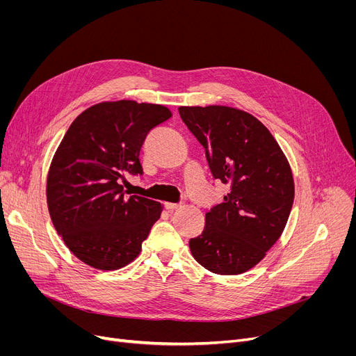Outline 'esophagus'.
Segmentation results:
<instances>
[{
    "mask_svg": "<svg viewBox=\"0 0 356 356\" xmlns=\"http://www.w3.org/2000/svg\"><path fill=\"white\" fill-rule=\"evenodd\" d=\"M164 208L167 211H176L180 208V204L179 203H164Z\"/></svg>",
    "mask_w": 356,
    "mask_h": 356,
    "instance_id": "34e87169",
    "label": "esophagus"
}]
</instances>
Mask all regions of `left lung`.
Instances as JSON below:
<instances>
[{
    "mask_svg": "<svg viewBox=\"0 0 356 356\" xmlns=\"http://www.w3.org/2000/svg\"><path fill=\"white\" fill-rule=\"evenodd\" d=\"M179 114L207 152L215 179L229 184L192 238L193 258L207 270L236 275L255 267L282 236L294 200L287 157L268 128L231 106H180Z\"/></svg>",
    "mask_w": 356,
    "mask_h": 356,
    "instance_id": "obj_1",
    "label": "left lung"
}]
</instances>
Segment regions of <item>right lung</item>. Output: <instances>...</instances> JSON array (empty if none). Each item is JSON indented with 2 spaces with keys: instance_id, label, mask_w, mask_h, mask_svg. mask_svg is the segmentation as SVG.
<instances>
[{
  "instance_id": "add662e5",
  "label": "right lung",
  "mask_w": 356,
  "mask_h": 356,
  "mask_svg": "<svg viewBox=\"0 0 356 356\" xmlns=\"http://www.w3.org/2000/svg\"><path fill=\"white\" fill-rule=\"evenodd\" d=\"M172 117L168 108L136 101L92 105L76 117L53 156L47 208L54 229L86 266L120 270L138 257L161 203L125 196V175H143L147 134Z\"/></svg>"
}]
</instances>
